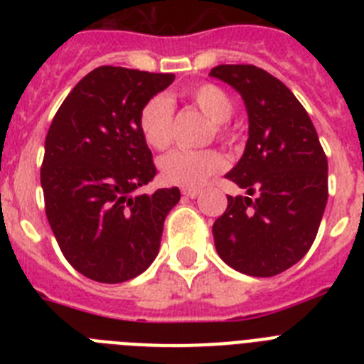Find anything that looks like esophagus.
Masks as SVG:
<instances>
[{"instance_id": "34e87169", "label": "esophagus", "mask_w": 364, "mask_h": 364, "mask_svg": "<svg viewBox=\"0 0 364 364\" xmlns=\"http://www.w3.org/2000/svg\"><path fill=\"white\" fill-rule=\"evenodd\" d=\"M198 189H195V188H186V189H182V195H184V197H188V198H195V197H198Z\"/></svg>"}]
</instances>
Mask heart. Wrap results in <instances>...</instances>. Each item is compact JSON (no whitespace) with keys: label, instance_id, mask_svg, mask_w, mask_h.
<instances>
[{"label":"heart","instance_id":"b5f03b06","mask_svg":"<svg viewBox=\"0 0 364 364\" xmlns=\"http://www.w3.org/2000/svg\"><path fill=\"white\" fill-rule=\"evenodd\" d=\"M191 105L211 120V134H217L224 142L233 140L228 120L233 114V100L222 87L204 82L191 87L186 92ZM175 125V105L166 95H154L144 104L138 114V127L144 140L153 149H166L173 140ZM226 167L224 154L217 149H175L159 160L160 178L166 184L180 188H195L204 184L210 176L217 175Z\"/></svg>","mask_w":364,"mask_h":364}]
</instances>
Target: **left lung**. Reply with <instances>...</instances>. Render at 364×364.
Instances as JSON below:
<instances>
[{
	"label": "left lung",
	"mask_w": 364,
	"mask_h": 364,
	"mask_svg": "<svg viewBox=\"0 0 364 364\" xmlns=\"http://www.w3.org/2000/svg\"><path fill=\"white\" fill-rule=\"evenodd\" d=\"M211 76L242 96L250 138L226 175L247 197H230L213 224L220 259L253 277H273L306 255L328 200V160L306 109L255 65H218ZM253 194L255 199H252Z\"/></svg>",
	"instance_id": "8db88e82"
}]
</instances>
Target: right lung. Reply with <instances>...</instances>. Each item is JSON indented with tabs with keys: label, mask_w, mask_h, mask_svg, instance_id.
I'll return each mask as SVG.
<instances>
[{
	"label": "right lung",
	"mask_w": 364,
	"mask_h": 364,
	"mask_svg": "<svg viewBox=\"0 0 364 364\" xmlns=\"http://www.w3.org/2000/svg\"><path fill=\"white\" fill-rule=\"evenodd\" d=\"M175 74L102 65L83 76L54 114L41 164L45 213L76 272L117 284L146 272L178 188L134 195L156 175L138 127L147 100Z\"/></svg>",
	"instance_id": "1"
}]
</instances>
